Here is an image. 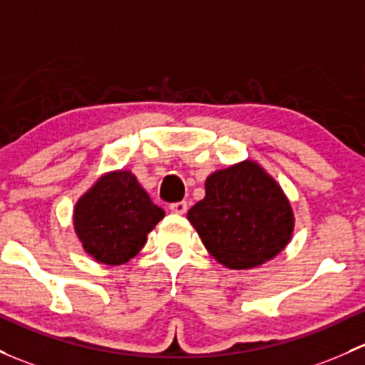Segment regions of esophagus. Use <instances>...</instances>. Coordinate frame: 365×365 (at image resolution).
<instances>
[{
    "label": "esophagus",
    "mask_w": 365,
    "mask_h": 365,
    "mask_svg": "<svg viewBox=\"0 0 365 365\" xmlns=\"http://www.w3.org/2000/svg\"><path fill=\"white\" fill-rule=\"evenodd\" d=\"M170 210L173 213H178V215H183L187 212V202L185 201H180V202H171L170 205Z\"/></svg>",
    "instance_id": "obj_1"
}]
</instances>
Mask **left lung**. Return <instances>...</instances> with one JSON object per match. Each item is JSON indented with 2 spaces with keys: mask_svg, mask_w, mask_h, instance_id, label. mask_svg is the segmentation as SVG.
Here are the masks:
<instances>
[{
  "mask_svg": "<svg viewBox=\"0 0 365 365\" xmlns=\"http://www.w3.org/2000/svg\"><path fill=\"white\" fill-rule=\"evenodd\" d=\"M206 195L187 213L222 266L252 269L278 255L294 232V212L273 176L253 160L212 173Z\"/></svg>",
  "mask_w": 365,
  "mask_h": 365,
  "instance_id": "obj_1",
  "label": "left lung"
}]
</instances>
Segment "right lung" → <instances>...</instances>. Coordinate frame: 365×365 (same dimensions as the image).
Wrapping results in <instances>:
<instances>
[{"instance_id":"right-lung-1","label":"right lung","mask_w":365,"mask_h":365,"mask_svg":"<svg viewBox=\"0 0 365 365\" xmlns=\"http://www.w3.org/2000/svg\"><path fill=\"white\" fill-rule=\"evenodd\" d=\"M164 218V210L138 183L131 171L103 175L76 201L73 225L94 260L120 266L147 243V234Z\"/></svg>"}]
</instances>
